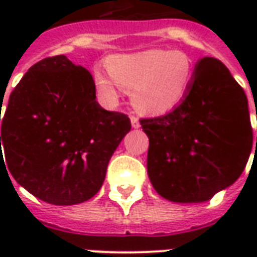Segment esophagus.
<instances>
[{
    "instance_id": "1",
    "label": "esophagus",
    "mask_w": 257,
    "mask_h": 257,
    "mask_svg": "<svg viewBox=\"0 0 257 257\" xmlns=\"http://www.w3.org/2000/svg\"><path fill=\"white\" fill-rule=\"evenodd\" d=\"M131 123H132V128H135V129L140 128L139 119H138V118L135 117V115H132V117H131Z\"/></svg>"
}]
</instances>
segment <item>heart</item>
I'll return each mask as SVG.
<instances>
[{
  "instance_id": "obj_1",
  "label": "heart",
  "mask_w": 257,
  "mask_h": 257,
  "mask_svg": "<svg viewBox=\"0 0 257 257\" xmlns=\"http://www.w3.org/2000/svg\"><path fill=\"white\" fill-rule=\"evenodd\" d=\"M108 73L97 71L95 84L101 96L117 100L118 86L131 92L134 107L142 114H164L186 99L193 85L194 64L189 55L167 49L117 55L107 62Z\"/></svg>"
}]
</instances>
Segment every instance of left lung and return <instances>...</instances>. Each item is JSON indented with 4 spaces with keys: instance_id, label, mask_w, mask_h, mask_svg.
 Here are the masks:
<instances>
[{
    "instance_id": "8db88e82",
    "label": "left lung",
    "mask_w": 257,
    "mask_h": 257,
    "mask_svg": "<svg viewBox=\"0 0 257 257\" xmlns=\"http://www.w3.org/2000/svg\"><path fill=\"white\" fill-rule=\"evenodd\" d=\"M140 125L150 142L151 184L161 197L179 204L205 202L230 187L252 150L246 95L215 58L195 64L193 85L178 107L140 119Z\"/></svg>"
}]
</instances>
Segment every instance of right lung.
<instances>
[{"mask_svg": "<svg viewBox=\"0 0 257 257\" xmlns=\"http://www.w3.org/2000/svg\"><path fill=\"white\" fill-rule=\"evenodd\" d=\"M129 131L128 115L96 101L92 74L59 55L31 66L12 90L0 158L3 144L9 172L37 198L81 204L100 190L108 161Z\"/></svg>", "mask_w": 257, "mask_h": 257, "instance_id": "right-lung-1", "label": "right lung"}]
</instances>
